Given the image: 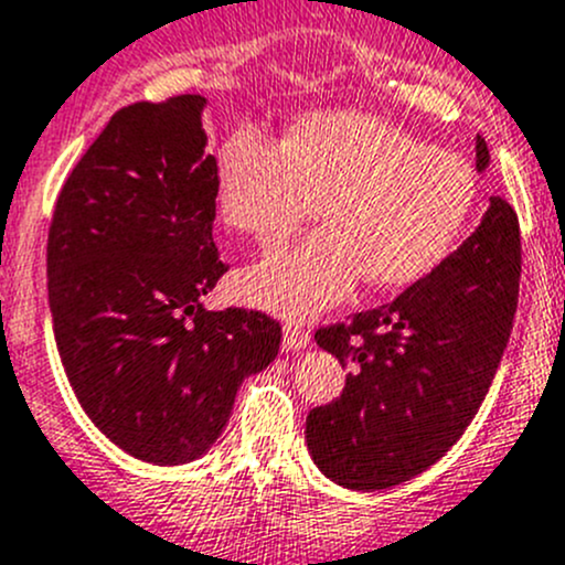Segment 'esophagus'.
<instances>
[{"label":"esophagus","mask_w":565,"mask_h":565,"mask_svg":"<svg viewBox=\"0 0 565 565\" xmlns=\"http://www.w3.org/2000/svg\"><path fill=\"white\" fill-rule=\"evenodd\" d=\"M311 333L306 328V322L300 320H287L284 322V350L295 353V350H303L309 344Z\"/></svg>","instance_id":"obj_1"}]
</instances>
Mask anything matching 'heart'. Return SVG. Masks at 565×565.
Masks as SVG:
<instances>
[{
	"instance_id": "b5f03b06",
	"label": "heart",
	"mask_w": 565,
	"mask_h": 565,
	"mask_svg": "<svg viewBox=\"0 0 565 565\" xmlns=\"http://www.w3.org/2000/svg\"><path fill=\"white\" fill-rule=\"evenodd\" d=\"M326 210L331 226L250 267L245 298L287 317L339 303L366 276L405 287L445 262L475 206V173L388 120L322 113L287 140L239 126L217 160V204L234 232L276 248Z\"/></svg>"
}]
</instances>
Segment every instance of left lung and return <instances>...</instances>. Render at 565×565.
<instances>
[{"label":"left lung","mask_w":565,"mask_h":565,"mask_svg":"<svg viewBox=\"0 0 565 565\" xmlns=\"http://www.w3.org/2000/svg\"><path fill=\"white\" fill-rule=\"evenodd\" d=\"M475 149L486 171L480 135ZM519 276V217L494 195L472 237L392 303L317 328V344L350 366L342 394L306 416V445L326 478L392 489L461 439L505 353Z\"/></svg>","instance_id":"left-lung-1"}]
</instances>
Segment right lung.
<instances>
[{
  "label": "right lung",
  "instance_id": "right-lung-1",
  "mask_svg": "<svg viewBox=\"0 0 565 565\" xmlns=\"http://www.w3.org/2000/svg\"><path fill=\"white\" fill-rule=\"evenodd\" d=\"M204 104L182 93L120 107L65 179L49 226L65 375L93 425L157 467L204 456L239 383L281 344L273 317L201 303L228 270L212 239L217 160Z\"/></svg>",
  "mask_w": 565,
  "mask_h": 565
}]
</instances>
